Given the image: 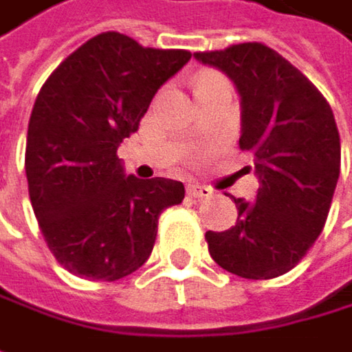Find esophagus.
Here are the masks:
<instances>
[{"instance_id":"esophagus-1","label":"esophagus","mask_w":352,"mask_h":352,"mask_svg":"<svg viewBox=\"0 0 352 352\" xmlns=\"http://www.w3.org/2000/svg\"><path fill=\"white\" fill-rule=\"evenodd\" d=\"M187 193L191 195V197H201V199H208L213 195V191L206 187V185H197V183H193V185H189L187 187Z\"/></svg>"}]
</instances>
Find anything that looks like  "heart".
Listing matches in <instances>:
<instances>
[{
	"label": "heart",
	"instance_id": "heart-1",
	"mask_svg": "<svg viewBox=\"0 0 352 352\" xmlns=\"http://www.w3.org/2000/svg\"><path fill=\"white\" fill-rule=\"evenodd\" d=\"M213 80H223V78H219V76H215V74H204L199 82H197V86H201V84H208V82H213Z\"/></svg>",
	"mask_w": 352,
	"mask_h": 352
}]
</instances>
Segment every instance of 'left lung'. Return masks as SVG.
<instances>
[{
    "instance_id": "1",
    "label": "left lung",
    "mask_w": 352,
    "mask_h": 352,
    "mask_svg": "<svg viewBox=\"0 0 352 352\" xmlns=\"http://www.w3.org/2000/svg\"><path fill=\"white\" fill-rule=\"evenodd\" d=\"M219 68L241 98L240 148L254 155L256 201L236 199L238 221L208 232L211 258L248 280L290 272L320 236L340 173L335 114L318 88L260 42L195 52Z\"/></svg>"
}]
</instances>
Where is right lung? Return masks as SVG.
Listing matches in <instances>:
<instances>
[{
	"label": "right lung",
	"instance_id": "1",
	"mask_svg": "<svg viewBox=\"0 0 352 352\" xmlns=\"http://www.w3.org/2000/svg\"><path fill=\"white\" fill-rule=\"evenodd\" d=\"M189 58L104 32L44 82L28 124V191L50 252L70 274L114 282L139 270L159 215L183 201L181 181L126 177L116 151Z\"/></svg>",
	"mask_w": 352,
	"mask_h": 352
}]
</instances>
